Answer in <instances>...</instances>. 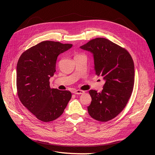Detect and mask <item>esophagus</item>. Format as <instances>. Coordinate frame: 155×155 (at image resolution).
Listing matches in <instances>:
<instances>
[{"label":"esophagus","mask_w":155,"mask_h":155,"mask_svg":"<svg viewBox=\"0 0 155 155\" xmlns=\"http://www.w3.org/2000/svg\"><path fill=\"white\" fill-rule=\"evenodd\" d=\"M73 93L75 94H78V95H80V94H84V93H85V91H82V90H76V91H73Z\"/></svg>","instance_id":"34e87169"}]
</instances>
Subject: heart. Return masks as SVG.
<instances>
[{"instance_id": "1", "label": "heart", "mask_w": 155, "mask_h": 155, "mask_svg": "<svg viewBox=\"0 0 155 155\" xmlns=\"http://www.w3.org/2000/svg\"><path fill=\"white\" fill-rule=\"evenodd\" d=\"M83 54H75L74 55V58H76V57H78V56H82Z\"/></svg>"}]
</instances>
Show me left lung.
<instances>
[{"mask_svg":"<svg viewBox=\"0 0 155 155\" xmlns=\"http://www.w3.org/2000/svg\"><path fill=\"white\" fill-rule=\"evenodd\" d=\"M93 53L95 75L102 77L105 83L102 92L89 91L92 102L87 107L93 119L107 122L120 114L131 97L134 83V65L125 48L97 38L80 46Z\"/></svg>","mask_w":155,"mask_h":155,"instance_id":"obj_1","label":"left lung"}]
</instances>
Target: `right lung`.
I'll use <instances>...</instances> for the list:
<instances>
[{
    "label": "right lung",
    "instance_id": "1",
    "mask_svg": "<svg viewBox=\"0 0 155 155\" xmlns=\"http://www.w3.org/2000/svg\"><path fill=\"white\" fill-rule=\"evenodd\" d=\"M71 46V44L45 41L24 51L18 60L16 86L19 99L45 123L59 117L71 97L70 91L50 86V78L56 71L57 57Z\"/></svg>",
    "mask_w": 155,
    "mask_h": 155
}]
</instances>
